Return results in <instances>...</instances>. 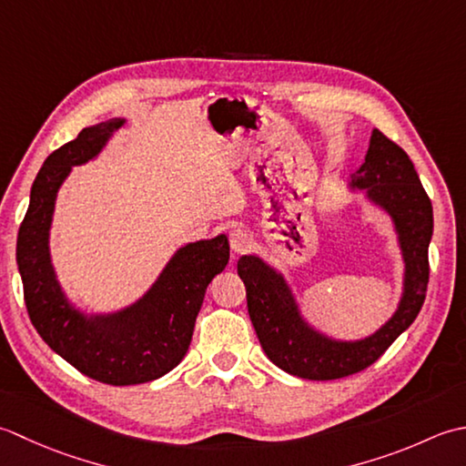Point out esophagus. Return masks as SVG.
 <instances>
[{
  "instance_id": "1",
  "label": "esophagus",
  "mask_w": 466,
  "mask_h": 466,
  "mask_svg": "<svg viewBox=\"0 0 466 466\" xmlns=\"http://www.w3.org/2000/svg\"><path fill=\"white\" fill-rule=\"evenodd\" d=\"M229 245H231V249H233L235 253H243V251L249 249L251 235L247 233L245 229H239V227H237V229H233V231L229 233Z\"/></svg>"
}]
</instances>
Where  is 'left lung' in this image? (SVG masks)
Wrapping results in <instances>:
<instances>
[{"label": "left lung", "instance_id": "1", "mask_svg": "<svg viewBox=\"0 0 466 466\" xmlns=\"http://www.w3.org/2000/svg\"><path fill=\"white\" fill-rule=\"evenodd\" d=\"M352 188H362L370 201L392 217L404 258L402 299L376 334L358 341H338L319 334L301 318L281 273L255 255H243L237 261V273L247 291V309L263 352L278 368L306 380H338L362 372L412 324L426 298L432 205L412 160L396 142L372 130L364 165L352 177Z\"/></svg>", "mask_w": 466, "mask_h": 466}]
</instances>
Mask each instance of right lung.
Wrapping results in <instances>:
<instances>
[{
    "label": "right lung",
    "mask_w": 466,
    "mask_h": 466,
    "mask_svg": "<svg viewBox=\"0 0 466 466\" xmlns=\"http://www.w3.org/2000/svg\"><path fill=\"white\" fill-rule=\"evenodd\" d=\"M122 125V118H112L84 128L46 158L15 247L27 316L37 334L78 372L112 386L150 382L178 366L207 286L229 263V241L219 235L180 247L155 286L127 309L88 318L66 299L47 247L56 195L72 167L96 157Z\"/></svg>",
    "instance_id": "add662e5"
}]
</instances>
